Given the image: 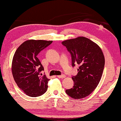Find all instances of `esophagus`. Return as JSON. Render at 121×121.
<instances>
[{
	"mask_svg": "<svg viewBox=\"0 0 121 121\" xmlns=\"http://www.w3.org/2000/svg\"><path fill=\"white\" fill-rule=\"evenodd\" d=\"M65 76H65V74H62V75H60V76H58L57 77L60 78H65Z\"/></svg>",
	"mask_w": 121,
	"mask_h": 121,
	"instance_id": "1",
	"label": "esophagus"
}]
</instances>
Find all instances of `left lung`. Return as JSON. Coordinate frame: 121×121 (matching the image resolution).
Returning a JSON list of instances; mask_svg holds the SVG:
<instances>
[{"label":"left lung","mask_w":121,"mask_h":121,"mask_svg":"<svg viewBox=\"0 0 121 121\" xmlns=\"http://www.w3.org/2000/svg\"><path fill=\"white\" fill-rule=\"evenodd\" d=\"M62 44L70 53L72 66L80 65L77 75L72 76L74 85L66 90V93L74 99L85 98L94 91L101 80L105 66L102 50L85 37L65 40Z\"/></svg>","instance_id":"left-lung-1"}]
</instances>
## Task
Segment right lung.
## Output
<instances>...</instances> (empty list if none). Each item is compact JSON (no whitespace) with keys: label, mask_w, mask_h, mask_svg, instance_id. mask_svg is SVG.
Segmentation results:
<instances>
[{"label":"right lung","mask_w":121,"mask_h":121,"mask_svg":"<svg viewBox=\"0 0 121 121\" xmlns=\"http://www.w3.org/2000/svg\"><path fill=\"white\" fill-rule=\"evenodd\" d=\"M52 43L42 40H27L15 53L12 64L13 78L19 88L30 97L40 96L47 91L49 80L42 75L44 67L37 55Z\"/></svg>","instance_id":"right-lung-1"}]
</instances>
